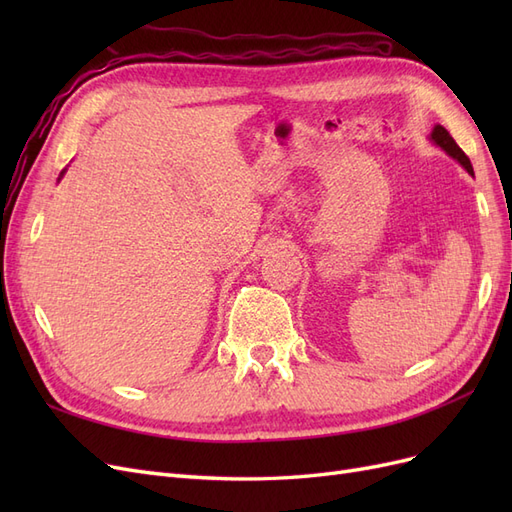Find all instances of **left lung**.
Returning a JSON list of instances; mask_svg holds the SVG:
<instances>
[{
  "label": "left lung",
  "mask_w": 512,
  "mask_h": 512,
  "mask_svg": "<svg viewBox=\"0 0 512 512\" xmlns=\"http://www.w3.org/2000/svg\"><path fill=\"white\" fill-rule=\"evenodd\" d=\"M431 141L436 143L440 149H444L448 156L451 158H455L463 168L468 170L470 175H474V168H472V164H470V158L466 156V153L461 151V147L455 143V138L446 132V128H442V126H436L431 130Z\"/></svg>",
  "instance_id": "8db88e82"
}]
</instances>
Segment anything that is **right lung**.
<instances>
[{
    "instance_id": "obj_1",
    "label": "right lung",
    "mask_w": 512,
    "mask_h": 512,
    "mask_svg": "<svg viewBox=\"0 0 512 512\" xmlns=\"http://www.w3.org/2000/svg\"><path fill=\"white\" fill-rule=\"evenodd\" d=\"M61 175H64V173H61ZM61 175H59V177H61Z\"/></svg>"
}]
</instances>
